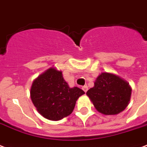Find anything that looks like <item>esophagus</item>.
<instances>
[{"label":"esophagus","instance_id":"1","mask_svg":"<svg viewBox=\"0 0 147 147\" xmlns=\"http://www.w3.org/2000/svg\"><path fill=\"white\" fill-rule=\"evenodd\" d=\"M82 90L85 92H87V91H88V86H87V85H85V86H83Z\"/></svg>","mask_w":147,"mask_h":147}]
</instances>
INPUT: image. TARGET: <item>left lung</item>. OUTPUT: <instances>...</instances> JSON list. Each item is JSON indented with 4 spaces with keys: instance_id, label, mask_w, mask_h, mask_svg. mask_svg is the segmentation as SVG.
Listing matches in <instances>:
<instances>
[{
    "instance_id": "1",
    "label": "left lung",
    "mask_w": 147,
    "mask_h": 147,
    "mask_svg": "<svg viewBox=\"0 0 147 147\" xmlns=\"http://www.w3.org/2000/svg\"><path fill=\"white\" fill-rule=\"evenodd\" d=\"M131 91L129 83L119 76L102 72L86 94L98 112L105 115H116L129 105Z\"/></svg>"
}]
</instances>
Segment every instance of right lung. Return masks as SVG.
Instances as JSON below:
<instances>
[{
    "instance_id": "right-lung-1",
    "label": "right lung",
    "mask_w": 147,
    "mask_h": 147,
    "mask_svg": "<svg viewBox=\"0 0 147 147\" xmlns=\"http://www.w3.org/2000/svg\"><path fill=\"white\" fill-rule=\"evenodd\" d=\"M84 91L70 88L62 71L51 67L33 82L30 88L32 102L38 112L50 121H59L72 113L76 100Z\"/></svg>"
}]
</instances>
